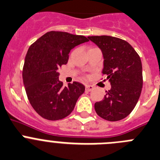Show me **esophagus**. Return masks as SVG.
Masks as SVG:
<instances>
[{"label":"esophagus","mask_w":160,"mask_h":160,"mask_svg":"<svg viewBox=\"0 0 160 160\" xmlns=\"http://www.w3.org/2000/svg\"><path fill=\"white\" fill-rule=\"evenodd\" d=\"M85 88L86 91H88V92H91V91H92L93 89H94V87H93L92 85H90V84H87Z\"/></svg>","instance_id":"esophagus-1"}]
</instances>
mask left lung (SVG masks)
Returning <instances> with one entry per match:
<instances>
[{
	"label": "left lung",
	"instance_id": "obj_1",
	"mask_svg": "<svg viewBox=\"0 0 160 160\" xmlns=\"http://www.w3.org/2000/svg\"><path fill=\"white\" fill-rule=\"evenodd\" d=\"M88 38L98 46L103 57L102 73L111 89L103 100L95 103L98 116L108 121H118L128 116L136 107L143 87L142 63L139 56L127 41L110 36Z\"/></svg>",
	"mask_w": 160,
	"mask_h": 160
}]
</instances>
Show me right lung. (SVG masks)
Segmentation results:
<instances>
[{
    "mask_svg": "<svg viewBox=\"0 0 160 160\" xmlns=\"http://www.w3.org/2000/svg\"><path fill=\"white\" fill-rule=\"evenodd\" d=\"M89 41L87 37L65 32H48L27 52L23 82L32 107L48 120L64 119L73 111L85 87L79 82L63 87L58 69L68 60L72 48Z\"/></svg>",
    "mask_w": 160,
    "mask_h": 160,
    "instance_id": "1",
    "label": "right lung"
}]
</instances>
